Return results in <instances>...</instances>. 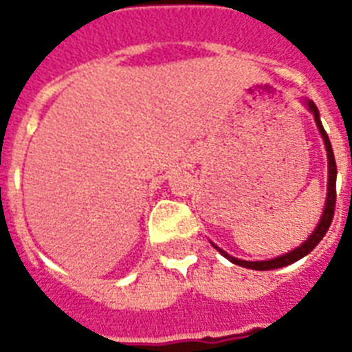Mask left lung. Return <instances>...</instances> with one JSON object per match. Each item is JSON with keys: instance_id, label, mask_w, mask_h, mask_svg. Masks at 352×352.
I'll return each instance as SVG.
<instances>
[{"instance_id": "left-lung-1", "label": "left lung", "mask_w": 352, "mask_h": 352, "mask_svg": "<svg viewBox=\"0 0 352 352\" xmlns=\"http://www.w3.org/2000/svg\"><path fill=\"white\" fill-rule=\"evenodd\" d=\"M309 109L314 113V120H316V126L320 129L323 137V142H325V148H327V159H329V192H327V203H325V210H323V215H322V221L318 223L316 230L312 232V235L309 239L303 243L301 246H298L296 250L289 252V254H285V256H279L276 259H268V261H243V259H235V257L228 256L225 250H221L219 246H215L217 250L226 257V259H230L232 263L235 265H239V267H245V268H252V270H272V268H281V267H287L290 263L298 261L301 259L303 256H307L309 252L314 250V246L320 243V241L325 237L327 234L329 226L333 223V217H334V208H336V160H334V153H333V146H331V140H329L327 133L323 129L322 126V120H320V113H318V107L314 102H309L307 104Z\"/></svg>"}]
</instances>
